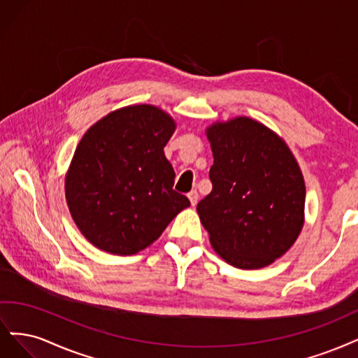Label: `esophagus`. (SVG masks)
<instances>
[{"mask_svg":"<svg viewBox=\"0 0 358 358\" xmlns=\"http://www.w3.org/2000/svg\"><path fill=\"white\" fill-rule=\"evenodd\" d=\"M187 198H189L190 203L194 206L196 203H198V201H199V194H198V192H196V190H192V192L187 194Z\"/></svg>","mask_w":358,"mask_h":358,"instance_id":"obj_1","label":"esophagus"}]
</instances>
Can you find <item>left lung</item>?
Listing matches in <instances>:
<instances>
[{
    "label": "left lung",
    "mask_w": 358,
    "mask_h": 358,
    "mask_svg": "<svg viewBox=\"0 0 358 358\" xmlns=\"http://www.w3.org/2000/svg\"><path fill=\"white\" fill-rule=\"evenodd\" d=\"M214 164L211 193L196 211L214 251L239 269L269 266L292 248L305 223V180L282 138L238 116L205 129Z\"/></svg>",
    "instance_id": "left-lung-1"
}]
</instances>
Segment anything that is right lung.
<instances>
[{
	"mask_svg": "<svg viewBox=\"0 0 358 358\" xmlns=\"http://www.w3.org/2000/svg\"><path fill=\"white\" fill-rule=\"evenodd\" d=\"M176 129L165 110L134 103L86 131L65 174V199L92 245L136 255L189 208L186 196L172 189L176 172L164 153Z\"/></svg>",
	"mask_w": 358,
	"mask_h": 358,
	"instance_id": "right-lung-1",
	"label": "right lung"
}]
</instances>
